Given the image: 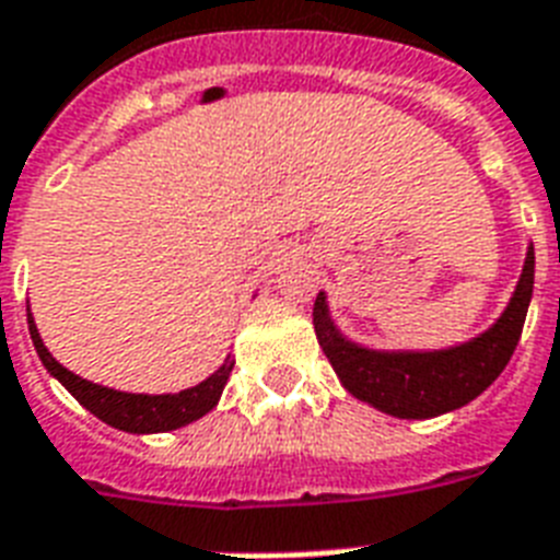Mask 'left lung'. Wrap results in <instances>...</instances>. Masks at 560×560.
<instances>
[{
  "label": "left lung",
  "instance_id": "8db88e82",
  "mask_svg": "<svg viewBox=\"0 0 560 560\" xmlns=\"http://www.w3.org/2000/svg\"><path fill=\"white\" fill-rule=\"evenodd\" d=\"M532 285L535 248L526 252L517 289L498 324L448 350L387 352L358 347L335 329L324 292L317 294L312 320L320 350L355 399L399 419H431L477 399L506 370L509 358L521 341Z\"/></svg>",
  "mask_w": 560,
  "mask_h": 560
}]
</instances>
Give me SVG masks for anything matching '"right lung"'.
Returning <instances> with one entry per match:
<instances>
[{"label":"right lung","mask_w":560,"mask_h":560,"mask_svg":"<svg viewBox=\"0 0 560 560\" xmlns=\"http://www.w3.org/2000/svg\"><path fill=\"white\" fill-rule=\"evenodd\" d=\"M28 332L31 341H34V350H37L39 361L46 364L48 373L57 378V382L66 387V390L86 407L89 413H95L101 422L118 428V431L127 433H161V431H176V428H185V424L202 419L205 413H210L217 407L219 396L225 390L228 375L234 370V358L228 355L225 364L219 366L217 373L205 378L202 384H196L190 390L182 393H164V396H147V393H120L112 390V387H101V384H92L86 378H80L71 370L57 361L51 352L46 350V343L39 338L37 324L31 317L28 308Z\"/></svg>","instance_id":"obj_1"}]
</instances>
